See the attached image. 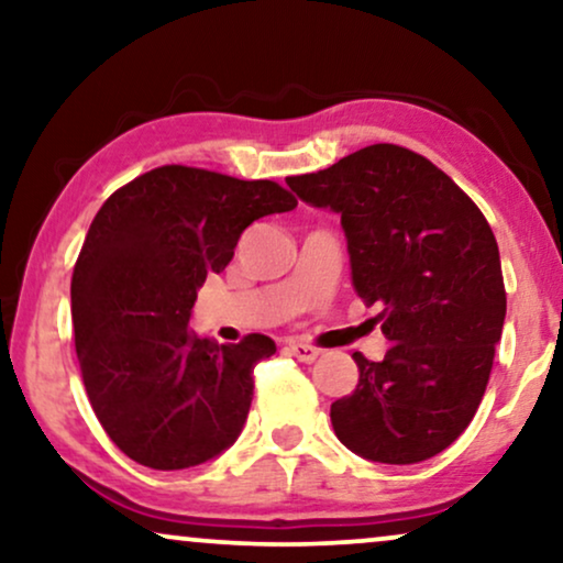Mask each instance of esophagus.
<instances>
[{"instance_id":"obj_1","label":"esophagus","mask_w":563,"mask_h":563,"mask_svg":"<svg viewBox=\"0 0 563 563\" xmlns=\"http://www.w3.org/2000/svg\"><path fill=\"white\" fill-rule=\"evenodd\" d=\"M287 351L295 356L297 361H302V364H312L314 358L320 356V349H314V345H307L302 341H289L287 343Z\"/></svg>"}]
</instances>
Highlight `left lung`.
Here are the masks:
<instances>
[{
  "mask_svg": "<svg viewBox=\"0 0 563 563\" xmlns=\"http://www.w3.org/2000/svg\"><path fill=\"white\" fill-rule=\"evenodd\" d=\"M302 202L341 214L351 284L379 305L389 349L353 353L358 384L330 405L345 449L418 464L456 441L487 389L507 297L489 222L418 153L376 143L325 172L289 176Z\"/></svg>",
  "mask_w": 563,
  "mask_h": 563,
  "instance_id": "obj_1",
  "label": "left lung"
}]
</instances>
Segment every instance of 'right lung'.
<instances>
[{"label":"right lung","instance_id":"right-lung-1","mask_svg":"<svg viewBox=\"0 0 563 563\" xmlns=\"http://www.w3.org/2000/svg\"><path fill=\"white\" fill-rule=\"evenodd\" d=\"M295 207L274 181L161 166L97 212L74 266V341L89 402L125 456L174 472L238 441L253 366L276 345L258 333L228 345L199 338L191 307L253 220Z\"/></svg>","mask_w":563,"mask_h":563}]
</instances>
